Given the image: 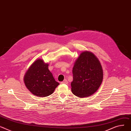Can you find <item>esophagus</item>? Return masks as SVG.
Listing matches in <instances>:
<instances>
[{
    "label": "esophagus",
    "instance_id": "34e87169",
    "mask_svg": "<svg viewBox=\"0 0 131 131\" xmlns=\"http://www.w3.org/2000/svg\"><path fill=\"white\" fill-rule=\"evenodd\" d=\"M61 83H64V84H68V81H67V79H64L62 82H61Z\"/></svg>",
    "mask_w": 131,
    "mask_h": 131
}]
</instances>
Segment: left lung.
Wrapping results in <instances>:
<instances>
[{"mask_svg":"<svg viewBox=\"0 0 131 131\" xmlns=\"http://www.w3.org/2000/svg\"><path fill=\"white\" fill-rule=\"evenodd\" d=\"M71 91L76 96L83 98L95 94L103 81V71L99 61L93 53L82 52L72 69Z\"/></svg>","mask_w":131,"mask_h":131,"instance_id":"left-lung-1","label":"left lung"}]
</instances>
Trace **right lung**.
<instances>
[{
  "instance_id": "1",
  "label": "right lung",
  "mask_w": 131,
  "mask_h": 131,
  "mask_svg": "<svg viewBox=\"0 0 131 131\" xmlns=\"http://www.w3.org/2000/svg\"><path fill=\"white\" fill-rule=\"evenodd\" d=\"M48 66L49 64L38 59L30 66L25 74V86L35 96L47 97L53 93L59 84L53 78Z\"/></svg>"
}]
</instances>
